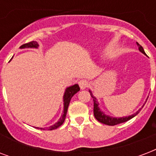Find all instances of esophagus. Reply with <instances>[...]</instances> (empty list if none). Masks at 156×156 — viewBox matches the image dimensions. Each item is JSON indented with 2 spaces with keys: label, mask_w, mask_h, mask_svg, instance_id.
<instances>
[{
  "label": "esophagus",
  "mask_w": 156,
  "mask_h": 156,
  "mask_svg": "<svg viewBox=\"0 0 156 156\" xmlns=\"http://www.w3.org/2000/svg\"><path fill=\"white\" fill-rule=\"evenodd\" d=\"M78 85L80 87V88L83 90V89H85L88 87V83L87 80H80L78 82Z\"/></svg>",
  "instance_id": "obj_1"
}]
</instances>
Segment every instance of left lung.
<instances>
[{"label": "left lung", "instance_id": "8db88e82", "mask_svg": "<svg viewBox=\"0 0 156 156\" xmlns=\"http://www.w3.org/2000/svg\"><path fill=\"white\" fill-rule=\"evenodd\" d=\"M137 46H138V49L139 51L141 52V53H143L144 55H146L144 51V49H143V47L141 46V45H139V43H137ZM90 94H91V97H92V99H93V102H94V109H93V112H94V116L95 118L97 119V120L99 121L100 123H104V124H106V125L109 126H114L116 125V124H119V123H124V122H127L131 119H133V117H135L139 112H140V110H138L136 111L135 114L132 115H129V116H126V117H122V118H114V117H110L109 115H105V113H103L99 107V103L97 102V99L96 97H94L93 95H92V92L91 91H89ZM143 107V106H142Z\"/></svg>", "mask_w": 156, "mask_h": 156}]
</instances>
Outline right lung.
I'll return each instance as SVG.
<instances>
[{
  "instance_id": "right-lung-1",
  "label": "right lung",
  "mask_w": 156,
  "mask_h": 156,
  "mask_svg": "<svg viewBox=\"0 0 156 156\" xmlns=\"http://www.w3.org/2000/svg\"><path fill=\"white\" fill-rule=\"evenodd\" d=\"M39 46L38 43L37 41H30L28 43L23 44L22 46H20V49H23V48H37ZM80 90V87L78 86V84H74L73 86L69 87L65 89V94H64V111H63V115L61 117L59 118V121L55 123V124H53L52 126L47 128L46 129L48 130H53V129H56L57 128H59V126H61L63 124V123L65 122V117H66V114H67V110H68V107H69V105L70 100L71 98L74 96V94H76L78 91ZM41 129H44V128H41Z\"/></svg>"
}]
</instances>
